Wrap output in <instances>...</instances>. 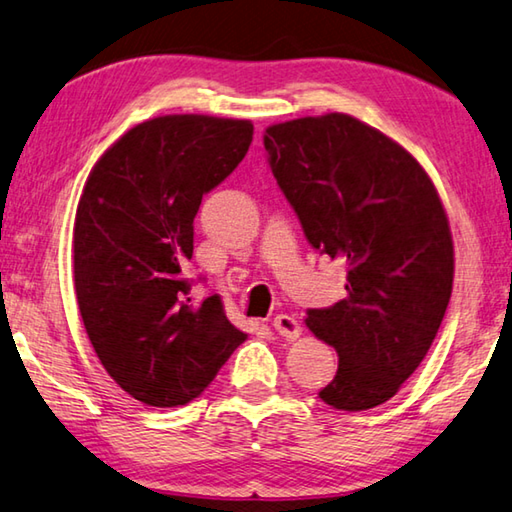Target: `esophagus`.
Returning a JSON list of instances; mask_svg holds the SVG:
<instances>
[{"mask_svg": "<svg viewBox=\"0 0 512 512\" xmlns=\"http://www.w3.org/2000/svg\"><path fill=\"white\" fill-rule=\"evenodd\" d=\"M273 327H275L277 334L284 336V339H289V341L298 339V336H300L298 320L293 318V316H289V314H277V316L273 318Z\"/></svg>", "mask_w": 512, "mask_h": 512, "instance_id": "esophagus-1", "label": "esophagus"}]
</instances>
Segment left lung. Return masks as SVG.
I'll return each mask as SVG.
<instances>
[{"instance_id": "obj_1", "label": "left lung", "mask_w": 512, "mask_h": 512, "mask_svg": "<svg viewBox=\"0 0 512 512\" xmlns=\"http://www.w3.org/2000/svg\"><path fill=\"white\" fill-rule=\"evenodd\" d=\"M264 149L309 244L348 271V296L307 311V327L339 354L318 397L341 411L384 404L427 357L452 298L436 187L409 151L341 112L266 128Z\"/></svg>"}]
</instances>
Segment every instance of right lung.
<instances>
[{"label":"right lung","instance_id":"add662e5","mask_svg":"<svg viewBox=\"0 0 512 512\" xmlns=\"http://www.w3.org/2000/svg\"><path fill=\"white\" fill-rule=\"evenodd\" d=\"M253 142L246 119L167 115L101 155L74 221V289L101 366L149 406H183L246 341L219 296L194 305L185 264L203 196Z\"/></svg>","mask_w":512,"mask_h":512}]
</instances>
